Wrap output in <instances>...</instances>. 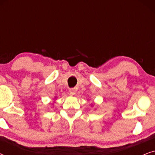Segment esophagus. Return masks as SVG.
Segmentation results:
<instances>
[{
  "instance_id": "obj_1",
  "label": "esophagus",
  "mask_w": 155,
  "mask_h": 155,
  "mask_svg": "<svg viewBox=\"0 0 155 155\" xmlns=\"http://www.w3.org/2000/svg\"><path fill=\"white\" fill-rule=\"evenodd\" d=\"M69 92H70V94H71V95L75 94V88L71 89V90H69Z\"/></svg>"
}]
</instances>
